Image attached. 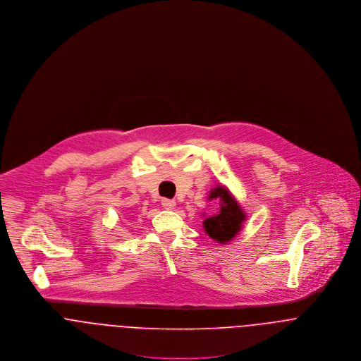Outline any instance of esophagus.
<instances>
[{"label": "esophagus", "instance_id": "obj_1", "mask_svg": "<svg viewBox=\"0 0 361 361\" xmlns=\"http://www.w3.org/2000/svg\"><path fill=\"white\" fill-rule=\"evenodd\" d=\"M161 203L164 209H174V206H176V200H169V198H163Z\"/></svg>", "mask_w": 361, "mask_h": 361}]
</instances>
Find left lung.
I'll list each match as a JSON object with an SVG mask.
<instances>
[{
	"label": "left lung",
	"mask_w": 361,
	"mask_h": 361,
	"mask_svg": "<svg viewBox=\"0 0 361 361\" xmlns=\"http://www.w3.org/2000/svg\"><path fill=\"white\" fill-rule=\"evenodd\" d=\"M209 198H220L223 203L217 216L209 217L203 221L206 233L220 243L233 240V237L240 231V223L245 220V214L242 213L237 202L231 198V195L223 187L213 190Z\"/></svg>",
	"instance_id": "obj_1"
}]
</instances>
